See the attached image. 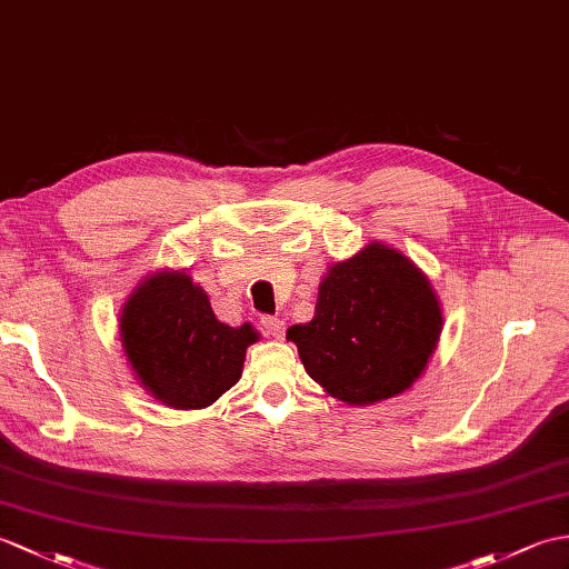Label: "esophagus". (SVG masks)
I'll return each mask as SVG.
<instances>
[{
    "label": "esophagus",
    "instance_id": "1",
    "mask_svg": "<svg viewBox=\"0 0 569 569\" xmlns=\"http://www.w3.org/2000/svg\"><path fill=\"white\" fill-rule=\"evenodd\" d=\"M261 325L267 327V332L276 339H281L286 332V322L281 320V317H261Z\"/></svg>",
    "mask_w": 569,
    "mask_h": 569
}]
</instances>
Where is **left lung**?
Returning a JSON list of instances; mask_svg holds the SVG:
<instances>
[{
  "label": "left lung",
  "instance_id": "obj_1",
  "mask_svg": "<svg viewBox=\"0 0 569 569\" xmlns=\"http://www.w3.org/2000/svg\"><path fill=\"white\" fill-rule=\"evenodd\" d=\"M439 296L417 263L382 242L327 269L315 317L288 327L308 376L351 407L402 395L439 347Z\"/></svg>",
  "mask_w": 569,
  "mask_h": 569
}]
</instances>
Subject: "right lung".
<instances>
[{"label": "right lung", "mask_w": 569, "mask_h": 569, "mask_svg": "<svg viewBox=\"0 0 569 569\" xmlns=\"http://www.w3.org/2000/svg\"><path fill=\"white\" fill-rule=\"evenodd\" d=\"M126 361L157 402L203 409L242 376L247 347L259 339L244 322H220L189 271H154L133 288L118 317Z\"/></svg>", "instance_id": "right-lung-1"}]
</instances>
